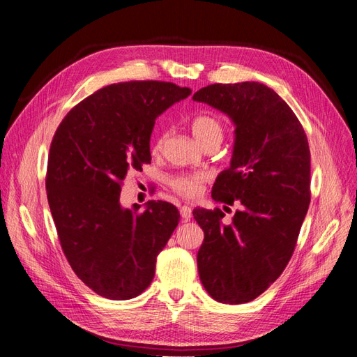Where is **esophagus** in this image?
<instances>
[{
  "mask_svg": "<svg viewBox=\"0 0 357 357\" xmlns=\"http://www.w3.org/2000/svg\"><path fill=\"white\" fill-rule=\"evenodd\" d=\"M181 218H183L184 221H190V218H192V207H188V206H183V207H181Z\"/></svg>",
  "mask_w": 357,
  "mask_h": 357,
  "instance_id": "1",
  "label": "esophagus"
}]
</instances>
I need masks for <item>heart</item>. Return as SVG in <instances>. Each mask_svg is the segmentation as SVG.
Returning <instances> with one entry per match:
<instances>
[{
  "instance_id": "obj_1",
  "label": "heart",
  "mask_w": 357,
  "mask_h": 357,
  "mask_svg": "<svg viewBox=\"0 0 357 357\" xmlns=\"http://www.w3.org/2000/svg\"><path fill=\"white\" fill-rule=\"evenodd\" d=\"M192 133L201 146H207L208 142H222L224 138V126L221 121L211 115H199L192 119ZM167 139V133L158 135L153 144H151V151L159 153L162 150L164 142ZM207 181L206 173H188L178 174L170 179V185L176 193L187 196V198H195L202 192L204 183Z\"/></svg>"
}]
</instances>
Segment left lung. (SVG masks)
Returning <instances> with one entry per match:
<instances>
[{
    "mask_svg": "<svg viewBox=\"0 0 357 357\" xmlns=\"http://www.w3.org/2000/svg\"><path fill=\"white\" fill-rule=\"evenodd\" d=\"M193 100L221 110L234 124L230 167L211 188L216 202L241 208L224 224L219 208H195L204 230L198 271L222 304H245L275 282L294 252L310 206V149L293 110L255 81L211 84Z\"/></svg>",
    "mask_w": 357,
    "mask_h": 357,
    "instance_id": "1",
    "label": "left lung"
}]
</instances>
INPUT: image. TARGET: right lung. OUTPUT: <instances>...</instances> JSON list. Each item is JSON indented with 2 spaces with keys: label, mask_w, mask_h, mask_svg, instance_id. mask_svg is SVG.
Here are the masks:
<instances>
[{
  "label": "right lung",
  "mask_w": 357,
  "mask_h": 357,
  "mask_svg": "<svg viewBox=\"0 0 357 357\" xmlns=\"http://www.w3.org/2000/svg\"><path fill=\"white\" fill-rule=\"evenodd\" d=\"M190 93L164 81L110 84L75 105L53 136L45 190L58 238L72 270L102 298L146 290L179 222L170 202L139 211L121 206L119 195L127 174L151 161L155 119Z\"/></svg>",
  "instance_id": "add662e5"
}]
</instances>
